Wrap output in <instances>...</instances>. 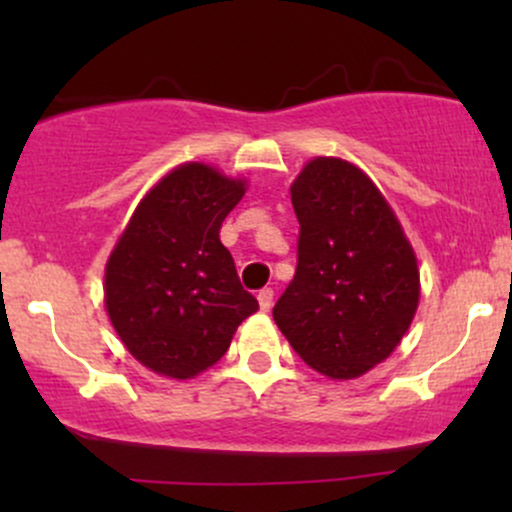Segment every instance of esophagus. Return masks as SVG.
Wrapping results in <instances>:
<instances>
[{"instance_id": "1", "label": "esophagus", "mask_w": 512, "mask_h": 512, "mask_svg": "<svg viewBox=\"0 0 512 512\" xmlns=\"http://www.w3.org/2000/svg\"><path fill=\"white\" fill-rule=\"evenodd\" d=\"M257 301H260V308L267 313L269 308H272V301H274V291L272 289H262L257 293Z\"/></svg>"}]
</instances>
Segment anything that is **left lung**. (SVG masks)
Listing matches in <instances>:
<instances>
[{"mask_svg": "<svg viewBox=\"0 0 512 512\" xmlns=\"http://www.w3.org/2000/svg\"><path fill=\"white\" fill-rule=\"evenodd\" d=\"M298 264L272 315L298 356L334 380L395 351L419 305L409 240L363 170L315 158L291 187Z\"/></svg>", "mask_w": 512, "mask_h": 512, "instance_id": "obj_1", "label": "left lung"}]
</instances>
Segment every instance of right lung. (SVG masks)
<instances>
[{"label":"right lung","mask_w":512,"mask_h":512,"mask_svg":"<svg viewBox=\"0 0 512 512\" xmlns=\"http://www.w3.org/2000/svg\"><path fill=\"white\" fill-rule=\"evenodd\" d=\"M245 185L185 163L142 199L105 267V308L127 351L168 378H192L231 346L257 298L219 240Z\"/></svg>","instance_id":"1"}]
</instances>
